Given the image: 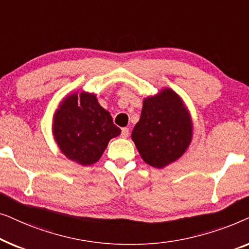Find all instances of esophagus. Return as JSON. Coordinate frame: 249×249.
<instances>
[{"instance_id":"34e87169","label":"esophagus","mask_w":249,"mask_h":249,"mask_svg":"<svg viewBox=\"0 0 249 249\" xmlns=\"http://www.w3.org/2000/svg\"><path fill=\"white\" fill-rule=\"evenodd\" d=\"M121 136H122V137H124V138H127L128 136H129V129H128V128H122Z\"/></svg>"}]
</instances>
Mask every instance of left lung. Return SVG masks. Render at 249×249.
I'll return each mask as SVG.
<instances>
[{"label": "left lung", "instance_id": "left-lung-1", "mask_svg": "<svg viewBox=\"0 0 249 249\" xmlns=\"http://www.w3.org/2000/svg\"><path fill=\"white\" fill-rule=\"evenodd\" d=\"M192 136L188 111L177 93L166 88L156 96L145 98L131 138L142 159L160 169L185 153Z\"/></svg>", "mask_w": 249, "mask_h": 249}]
</instances>
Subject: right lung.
I'll return each mask as SVG.
<instances>
[{"label": "right lung", "instance_id": "1", "mask_svg": "<svg viewBox=\"0 0 249 249\" xmlns=\"http://www.w3.org/2000/svg\"><path fill=\"white\" fill-rule=\"evenodd\" d=\"M120 132L94 94L69 95L54 115L53 134L61 152L81 165L97 162L110 139Z\"/></svg>", "mask_w": 249, "mask_h": 249}]
</instances>
